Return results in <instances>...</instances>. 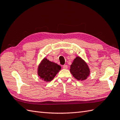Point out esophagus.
I'll return each instance as SVG.
<instances>
[{"label":"esophagus","mask_w":120,"mask_h":120,"mask_svg":"<svg viewBox=\"0 0 120 120\" xmlns=\"http://www.w3.org/2000/svg\"><path fill=\"white\" fill-rule=\"evenodd\" d=\"M63 68L64 69H67L68 68V66L67 65H63Z\"/></svg>","instance_id":"obj_1"}]
</instances>
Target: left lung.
<instances>
[{"instance_id": "left-lung-1", "label": "left lung", "mask_w": 120, "mask_h": 120, "mask_svg": "<svg viewBox=\"0 0 120 120\" xmlns=\"http://www.w3.org/2000/svg\"><path fill=\"white\" fill-rule=\"evenodd\" d=\"M70 71L74 78L83 81L87 79L90 71L87 63L81 57L77 56L70 65Z\"/></svg>"}]
</instances>
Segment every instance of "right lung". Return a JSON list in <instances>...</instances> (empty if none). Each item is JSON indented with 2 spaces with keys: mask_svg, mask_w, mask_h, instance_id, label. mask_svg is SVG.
Wrapping results in <instances>:
<instances>
[{
  "mask_svg": "<svg viewBox=\"0 0 120 120\" xmlns=\"http://www.w3.org/2000/svg\"><path fill=\"white\" fill-rule=\"evenodd\" d=\"M61 69L60 65L50 61L46 57L41 60L37 68V74L42 80L50 82Z\"/></svg>",
  "mask_w": 120,
  "mask_h": 120,
  "instance_id": "right-lung-1",
  "label": "right lung"
}]
</instances>
